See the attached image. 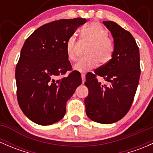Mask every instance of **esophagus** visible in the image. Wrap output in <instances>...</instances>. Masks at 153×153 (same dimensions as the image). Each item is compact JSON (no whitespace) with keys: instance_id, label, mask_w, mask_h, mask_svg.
I'll use <instances>...</instances> for the list:
<instances>
[{"instance_id":"1","label":"esophagus","mask_w":153,"mask_h":153,"mask_svg":"<svg viewBox=\"0 0 153 153\" xmlns=\"http://www.w3.org/2000/svg\"><path fill=\"white\" fill-rule=\"evenodd\" d=\"M81 78H82V83L83 84H84V82H85V79H86L85 74L84 73L81 74Z\"/></svg>"}]
</instances>
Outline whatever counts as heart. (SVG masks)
<instances>
[{
  "instance_id": "obj_1",
  "label": "heart",
  "mask_w": 153,
  "mask_h": 153,
  "mask_svg": "<svg viewBox=\"0 0 153 153\" xmlns=\"http://www.w3.org/2000/svg\"><path fill=\"white\" fill-rule=\"evenodd\" d=\"M82 41L89 44L86 52V58L78 61L74 69L84 72L96 67L98 63L104 65L112 59L114 53V43L108 37V31L98 23H91L83 27L81 32ZM78 41L75 35H71L67 41V58L69 61L77 60L76 48Z\"/></svg>"
}]
</instances>
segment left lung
<instances>
[{"label": "left lung", "mask_w": 153, "mask_h": 153, "mask_svg": "<svg viewBox=\"0 0 153 153\" xmlns=\"http://www.w3.org/2000/svg\"><path fill=\"white\" fill-rule=\"evenodd\" d=\"M114 38V53L109 63L86 75L89 94L84 99L86 113L92 121L112 124L124 118L130 109L140 75L139 49L132 34L113 21H104ZM103 76L106 85L98 82Z\"/></svg>", "instance_id": "1"}]
</instances>
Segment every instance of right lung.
Returning a JSON list of instances; mask_svg holds the SVG:
<instances>
[{
	"mask_svg": "<svg viewBox=\"0 0 153 153\" xmlns=\"http://www.w3.org/2000/svg\"><path fill=\"white\" fill-rule=\"evenodd\" d=\"M86 22L81 18L52 21L24 42L15 68L17 98L24 115L35 124L46 126L62 119L67 101L82 83L81 73L72 71L66 46ZM68 71L67 76L56 79Z\"/></svg>",
	"mask_w": 153,
	"mask_h": 153,
	"instance_id": "obj_1",
	"label": "right lung"
}]
</instances>
